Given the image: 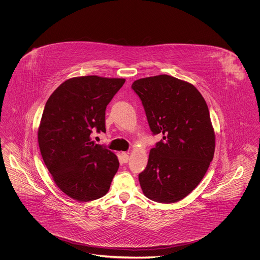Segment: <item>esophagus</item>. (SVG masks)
Wrapping results in <instances>:
<instances>
[{
    "instance_id": "34e87169",
    "label": "esophagus",
    "mask_w": 260,
    "mask_h": 260,
    "mask_svg": "<svg viewBox=\"0 0 260 260\" xmlns=\"http://www.w3.org/2000/svg\"><path fill=\"white\" fill-rule=\"evenodd\" d=\"M121 158H122V161H124V162H127L128 160H129V156H128V154L125 153V152H123V153L121 154Z\"/></svg>"
}]
</instances>
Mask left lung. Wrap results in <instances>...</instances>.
Here are the masks:
<instances>
[{"label":"left lung","instance_id":"1","mask_svg":"<svg viewBox=\"0 0 260 260\" xmlns=\"http://www.w3.org/2000/svg\"><path fill=\"white\" fill-rule=\"evenodd\" d=\"M132 87L152 133L162 134L138 175L142 192L154 202L176 203L199 185L213 159L215 134L207 102L192 84L169 75L138 79Z\"/></svg>","mask_w":260,"mask_h":260}]
</instances>
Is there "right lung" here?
Masks as SVG:
<instances>
[{
  "instance_id": "obj_1",
  "label": "right lung",
  "mask_w": 260,
  "mask_h": 260,
  "mask_svg": "<svg viewBox=\"0 0 260 260\" xmlns=\"http://www.w3.org/2000/svg\"><path fill=\"white\" fill-rule=\"evenodd\" d=\"M125 80L99 76L63 82L48 99L38 127L44 162L68 197L89 202L107 194L119 169L114 152L91 141L105 132V110Z\"/></svg>"
}]
</instances>
